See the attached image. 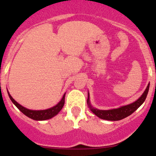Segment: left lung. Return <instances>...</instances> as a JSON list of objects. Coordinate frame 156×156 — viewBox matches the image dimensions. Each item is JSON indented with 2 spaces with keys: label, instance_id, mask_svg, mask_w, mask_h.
Masks as SVG:
<instances>
[{
  "label": "left lung",
  "instance_id": "1",
  "mask_svg": "<svg viewBox=\"0 0 156 156\" xmlns=\"http://www.w3.org/2000/svg\"><path fill=\"white\" fill-rule=\"evenodd\" d=\"M149 84H148V86L146 87L145 91L144 94L140 96V98H138L133 103H130V104L126 105V106H121V107L117 108H112V109L108 110H100L98 108H94L92 105L90 103V97L89 93H88V97H87V104L89 106L90 109L91 110L94 114H95L97 117H99L101 119H104V120L108 121H119L122 119H125L127 116L130 115L133 112H134L145 101L146 96H147L148 92H149Z\"/></svg>",
  "mask_w": 156,
  "mask_h": 156
}]
</instances>
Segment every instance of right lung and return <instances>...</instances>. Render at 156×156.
Returning a JSON list of instances; mask_svg holds the SVG:
<instances>
[{
  "instance_id": "right-lung-1",
  "label": "right lung",
  "mask_w": 156,
  "mask_h": 156,
  "mask_svg": "<svg viewBox=\"0 0 156 156\" xmlns=\"http://www.w3.org/2000/svg\"><path fill=\"white\" fill-rule=\"evenodd\" d=\"M7 93H8L9 97H10V99L11 100V101L12 102V103H13V104L15 105V106H16L23 114L26 115V116H28L30 119L35 121H44L54 117L55 115H56L60 112V110L62 109V107H63L64 103H65L66 94H64L62 100H61L56 106H53V107H51L44 110H31L21 106L20 103H17V102L11 97V95L10 94V93L8 92V90H7Z\"/></svg>"
}]
</instances>
